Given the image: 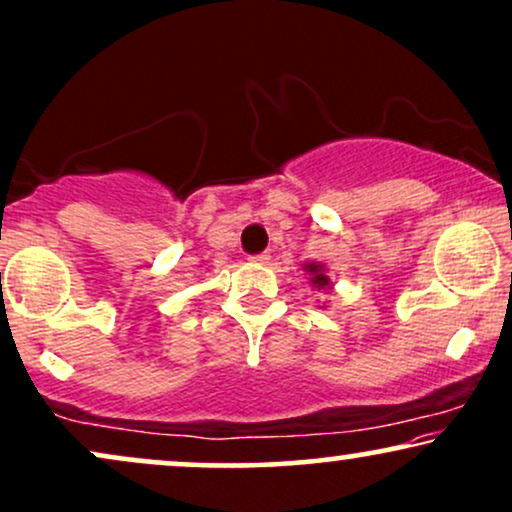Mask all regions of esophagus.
<instances>
[{
  "label": "esophagus",
  "instance_id": "1",
  "mask_svg": "<svg viewBox=\"0 0 512 512\" xmlns=\"http://www.w3.org/2000/svg\"><path fill=\"white\" fill-rule=\"evenodd\" d=\"M252 262L257 264H267L269 262V252H260V255H250Z\"/></svg>",
  "mask_w": 512,
  "mask_h": 512
}]
</instances>
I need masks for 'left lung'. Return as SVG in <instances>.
<instances>
[{
  "mask_svg": "<svg viewBox=\"0 0 512 512\" xmlns=\"http://www.w3.org/2000/svg\"><path fill=\"white\" fill-rule=\"evenodd\" d=\"M308 272L313 274V284H317V289H320V286L330 284V279H327L325 272H322L320 264H308Z\"/></svg>",
  "mask_w": 512,
  "mask_h": 512,
  "instance_id": "left-lung-1",
  "label": "left lung"
}]
</instances>
